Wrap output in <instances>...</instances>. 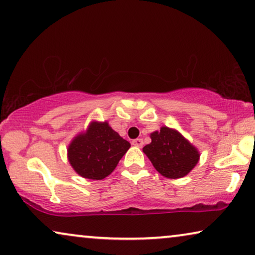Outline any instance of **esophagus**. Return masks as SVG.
Masks as SVG:
<instances>
[{
    "label": "esophagus",
    "instance_id": "1",
    "mask_svg": "<svg viewBox=\"0 0 255 255\" xmlns=\"http://www.w3.org/2000/svg\"><path fill=\"white\" fill-rule=\"evenodd\" d=\"M131 144H132V145H135V146H138V148H141V146L143 145V139H142V138H136V139H132Z\"/></svg>",
    "mask_w": 255,
    "mask_h": 255
}]
</instances>
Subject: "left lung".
<instances>
[{
    "label": "left lung",
    "mask_w": 255,
    "mask_h": 255,
    "mask_svg": "<svg viewBox=\"0 0 255 255\" xmlns=\"http://www.w3.org/2000/svg\"><path fill=\"white\" fill-rule=\"evenodd\" d=\"M150 137L151 143L143 148V152L165 178L185 177L199 163L198 148L177 129L163 126L160 130L151 132Z\"/></svg>",
    "instance_id": "8db88e82"
}]
</instances>
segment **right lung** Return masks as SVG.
Here are the masks:
<instances>
[{"label": "right lung", "mask_w": 255, "mask_h": 255, "mask_svg": "<svg viewBox=\"0 0 255 255\" xmlns=\"http://www.w3.org/2000/svg\"><path fill=\"white\" fill-rule=\"evenodd\" d=\"M129 148L130 143L107 121L93 120L71 139L67 149L68 162L81 177L102 180L112 173Z\"/></svg>", "instance_id": "1"}]
</instances>
